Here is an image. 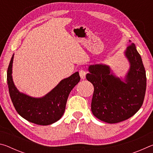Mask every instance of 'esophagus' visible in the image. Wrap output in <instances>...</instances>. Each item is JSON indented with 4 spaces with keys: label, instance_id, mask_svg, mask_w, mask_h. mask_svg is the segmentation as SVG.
Listing matches in <instances>:
<instances>
[{
    "label": "esophagus",
    "instance_id": "1",
    "mask_svg": "<svg viewBox=\"0 0 153 153\" xmlns=\"http://www.w3.org/2000/svg\"><path fill=\"white\" fill-rule=\"evenodd\" d=\"M79 76H80V77L82 79H84L85 78H86V72L84 70H83V69H80L79 71Z\"/></svg>",
    "mask_w": 153,
    "mask_h": 153
}]
</instances>
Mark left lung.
<instances>
[{
    "mask_svg": "<svg viewBox=\"0 0 153 153\" xmlns=\"http://www.w3.org/2000/svg\"><path fill=\"white\" fill-rule=\"evenodd\" d=\"M125 55L130 63L126 81L111 73L105 65H93L86 79L94 86L91 110L96 117L108 123L132 117L143 104L146 88V71L136 46L131 43Z\"/></svg>",
    "mask_w": 153,
    "mask_h": 153,
    "instance_id": "left-lung-1",
    "label": "left lung"
}]
</instances>
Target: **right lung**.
<instances>
[{"instance_id": "1", "label": "right lung", "mask_w": 153, "mask_h": 153, "mask_svg": "<svg viewBox=\"0 0 153 153\" xmlns=\"http://www.w3.org/2000/svg\"><path fill=\"white\" fill-rule=\"evenodd\" d=\"M13 55L7 69V84L11 101L17 112L30 122L48 126L63 116L69 94L79 82L78 72L61 80L55 88L42 98H33L21 93L15 86L12 78Z\"/></svg>"}]
</instances>
